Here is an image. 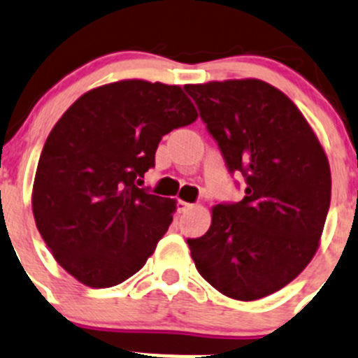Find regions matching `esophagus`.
Wrapping results in <instances>:
<instances>
[{
  "label": "esophagus",
  "mask_w": 358,
  "mask_h": 358,
  "mask_svg": "<svg viewBox=\"0 0 358 358\" xmlns=\"http://www.w3.org/2000/svg\"><path fill=\"white\" fill-rule=\"evenodd\" d=\"M193 203H189V202H185V200H179V202H177V210H179V213H186V210H189V209H193Z\"/></svg>",
  "instance_id": "esophagus-1"
}]
</instances>
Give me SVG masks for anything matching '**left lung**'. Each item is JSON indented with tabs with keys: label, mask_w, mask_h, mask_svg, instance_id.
<instances>
[{
	"label": "left lung",
	"mask_w": 358,
	"mask_h": 358,
	"mask_svg": "<svg viewBox=\"0 0 358 358\" xmlns=\"http://www.w3.org/2000/svg\"><path fill=\"white\" fill-rule=\"evenodd\" d=\"M230 172L246 179L237 203L213 207L206 236L188 239L207 283L236 301L287 287L320 246L330 166L297 105L258 79L185 86Z\"/></svg>",
	"instance_id": "left-lung-1"
}]
</instances>
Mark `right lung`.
Masks as SVG:
<instances>
[{"label":"right lung","mask_w":358,"mask_h":358,"mask_svg":"<svg viewBox=\"0 0 358 358\" xmlns=\"http://www.w3.org/2000/svg\"><path fill=\"white\" fill-rule=\"evenodd\" d=\"M199 117L179 86L117 80L84 93L47 137L33 216L57 264L91 288L141 271L172 223L176 200L137 188L163 135Z\"/></svg>","instance_id":"add662e5"}]
</instances>
